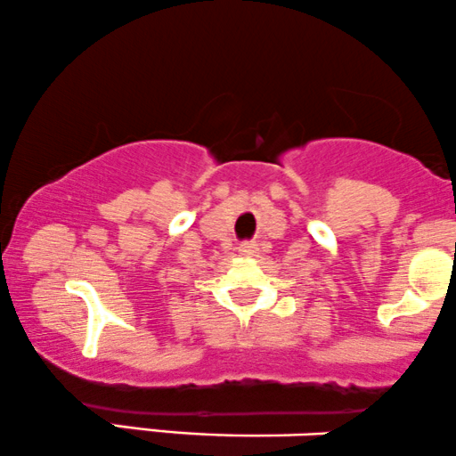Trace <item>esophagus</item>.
<instances>
[{
	"instance_id": "esophagus-1",
	"label": "esophagus",
	"mask_w": 456,
	"mask_h": 456,
	"mask_svg": "<svg viewBox=\"0 0 456 456\" xmlns=\"http://www.w3.org/2000/svg\"><path fill=\"white\" fill-rule=\"evenodd\" d=\"M239 254L243 256V258H256V256H258V245H256V243H240L239 245Z\"/></svg>"
}]
</instances>
